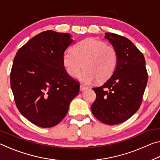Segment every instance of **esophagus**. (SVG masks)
<instances>
[{"label": "esophagus", "mask_w": 160, "mask_h": 160, "mask_svg": "<svg viewBox=\"0 0 160 160\" xmlns=\"http://www.w3.org/2000/svg\"><path fill=\"white\" fill-rule=\"evenodd\" d=\"M87 89H88V87H86V86L83 85H80V90H81V91H84V90H87Z\"/></svg>", "instance_id": "34e87169"}]
</instances>
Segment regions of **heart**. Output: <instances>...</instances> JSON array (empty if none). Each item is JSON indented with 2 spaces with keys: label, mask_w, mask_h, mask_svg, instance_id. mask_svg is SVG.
<instances>
[{
  "label": "heart",
  "mask_w": 160,
  "mask_h": 160,
  "mask_svg": "<svg viewBox=\"0 0 160 160\" xmlns=\"http://www.w3.org/2000/svg\"><path fill=\"white\" fill-rule=\"evenodd\" d=\"M118 59L114 47L93 38L76 43L72 51H65L62 57L64 68L70 77H76L83 68L79 78L87 84L95 80L102 83L109 80L115 72Z\"/></svg>",
  "instance_id": "obj_1"
}]
</instances>
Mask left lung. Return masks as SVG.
Wrapping results in <instances>:
<instances>
[{
	"instance_id": "left-lung-1",
	"label": "left lung",
	"mask_w": 160,
	"mask_h": 160,
	"mask_svg": "<svg viewBox=\"0 0 160 160\" xmlns=\"http://www.w3.org/2000/svg\"><path fill=\"white\" fill-rule=\"evenodd\" d=\"M118 53L112 76L93 90L96 99L91 110L96 118L108 125L123 123L137 112L142 103L148 75L143 54L127 38L105 33Z\"/></svg>"
}]
</instances>
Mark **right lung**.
Instances as JSON below:
<instances>
[{
    "label": "right lung",
    "mask_w": 160,
    "mask_h": 160,
    "mask_svg": "<svg viewBox=\"0 0 160 160\" xmlns=\"http://www.w3.org/2000/svg\"><path fill=\"white\" fill-rule=\"evenodd\" d=\"M73 40L68 33L47 30L18 51L10 72V86L22 115L42 128L63 120L80 90L65 70L62 57Z\"/></svg>",
    "instance_id": "1"
}]
</instances>
